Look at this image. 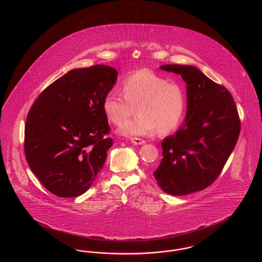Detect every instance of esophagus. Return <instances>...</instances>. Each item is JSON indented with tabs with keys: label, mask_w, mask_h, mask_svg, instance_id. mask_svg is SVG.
<instances>
[{
	"label": "esophagus",
	"mask_w": 262,
	"mask_h": 262,
	"mask_svg": "<svg viewBox=\"0 0 262 262\" xmlns=\"http://www.w3.org/2000/svg\"><path fill=\"white\" fill-rule=\"evenodd\" d=\"M130 141H132L133 144H136V145H141V144L145 143V140H143L141 138H138V137H133L130 139Z\"/></svg>",
	"instance_id": "34e87169"
}]
</instances>
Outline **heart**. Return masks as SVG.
Returning <instances> with one entry per match:
<instances>
[{"instance_id": "heart-1", "label": "heart", "mask_w": 262, "mask_h": 262, "mask_svg": "<svg viewBox=\"0 0 262 262\" xmlns=\"http://www.w3.org/2000/svg\"><path fill=\"white\" fill-rule=\"evenodd\" d=\"M123 91L110 90L103 101L107 118L116 125L137 111V117L125 121L119 133L127 137L147 136L156 129L166 134L181 123L186 110L187 96L184 88L150 70H140L127 76Z\"/></svg>"}]
</instances>
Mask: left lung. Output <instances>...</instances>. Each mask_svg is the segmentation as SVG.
Returning a JSON list of instances; mask_svg holds the SVG:
<instances>
[{"instance_id": "left-lung-1", "label": "left lung", "mask_w": 262, "mask_h": 262, "mask_svg": "<svg viewBox=\"0 0 262 262\" xmlns=\"http://www.w3.org/2000/svg\"><path fill=\"white\" fill-rule=\"evenodd\" d=\"M187 83V115L173 136L164 138L163 158L153 176L166 193L185 195L209 187L235 148L241 121L224 86L192 66L164 64Z\"/></svg>"}]
</instances>
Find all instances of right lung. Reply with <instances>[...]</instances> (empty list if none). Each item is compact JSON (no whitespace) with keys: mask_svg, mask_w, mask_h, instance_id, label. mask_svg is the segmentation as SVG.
Returning a JSON list of instances; mask_svg holds the SVG:
<instances>
[{"mask_svg":"<svg viewBox=\"0 0 262 262\" xmlns=\"http://www.w3.org/2000/svg\"><path fill=\"white\" fill-rule=\"evenodd\" d=\"M118 72L95 64L72 70L38 96L25 122L26 161L40 183L60 198L81 195L93 184L113 145L106 94Z\"/></svg>","mask_w":262,"mask_h":262,"instance_id":"add662e5","label":"right lung"}]
</instances>
